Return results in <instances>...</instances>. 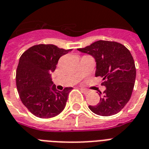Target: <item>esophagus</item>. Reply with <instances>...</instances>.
<instances>
[{"label":"esophagus","instance_id":"obj_1","mask_svg":"<svg viewBox=\"0 0 149 149\" xmlns=\"http://www.w3.org/2000/svg\"><path fill=\"white\" fill-rule=\"evenodd\" d=\"M80 90H81L82 92H83V93H85V94H87V93H90V91H89V90H87V89L80 88Z\"/></svg>","mask_w":149,"mask_h":149}]
</instances>
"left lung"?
<instances>
[{
    "label": "left lung",
    "mask_w": 149,
    "mask_h": 149,
    "mask_svg": "<svg viewBox=\"0 0 149 149\" xmlns=\"http://www.w3.org/2000/svg\"><path fill=\"white\" fill-rule=\"evenodd\" d=\"M77 49L95 58V76L102 77L101 85L106 86L99 103L89 108L101 116L118 113L129 101L135 82L136 69L130 51L119 42L103 40Z\"/></svg>",
    "instance_id": "8db88e82"
}]
</instances>
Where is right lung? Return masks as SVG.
I'll return each instance as SVG.
<instances>
[{"label": "right lung", "mask_w": 149, "mask_h": 149, "mask_svg": "<svg viewBox=\"0 0 149 149\" xmlns=\"http://www.w3.org/2000/svg\"><path fill=\"white\" fill-rule=\"evenodd\" d=\"M70 51L51 44H39L29 48L20 57L16 70L17 92L23 104L36 117L52 118L65 108L72 88L57 91L51 72L61 56Z\"/></svg>", "instance_id": "obj_1"}]
</instances>
